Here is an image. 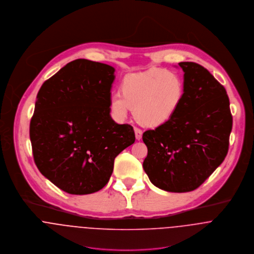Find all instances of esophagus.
I'll return each mask as SVG.
<instances>
[{"instance_id": "obj_1", "label": "esophagus", "mask_w": 254, "mask_h": 254, "mask_svg": "<svg viewBox=\"0 0 254 254\" xmlns=\"http://www.w3.org/2000/svg\"><path fill=\"white\" fill-rule=\"evenodd\" d=\"M134 132H135V138L136 140H140L142 138V130L137 128V127H134Z\"/></svg>"}]
</instances>
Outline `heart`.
<instances>
[{"mask_svg": "<svg viewBox=\"0 0 254 254\" xmlns=\"http://www.w3.org/2000/svg\"><path fill=\"white\" fill-rule=\"evenodd\" d=\"M122 95L114 94L110 109L119 120L134 109L137 122L149 127L168 123L178 111L185 97L182 77L173 71L154 69L126 76L121 85Z\"/></svg>", "mask_w": 254, "mask_h": 254, "instance_id": "b5f03b06", "label": "heart"}]
</instances>
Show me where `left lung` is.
<instances>
[{"mask_svg":"<svg viewBox=\"0 0 254 254\" xmlns=\"http://www.w3.org/2000/svg\"><path fill=\"white\" fill-rule=\"evenodd\" d=\"M185 97L168 123L146 130L143 169L158 188L174 193L197 189L225 159L233 118L225 87L195 62L178 63Z\"/></svg>","mask_w":254,"mask_h":254,"instance_id":"1","label":"left lung"}]
</instances>
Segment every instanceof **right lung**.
<instances>
[{
    "mask_svg": "<svg viewBox=\"0 0 254 254\" xmlns=\"http://www.w3.org/2000/svg\"><path fill=\"white\" fill-rule=\"evenodd\" d=\"M115 68L76 59L41 86L30 122L34 161L40 172L72 195L101 190L115 158L135 141L133 127L111 118Z\"/></svg>",
    "mask_w": 254,
    "mask_h": 254,
    "instance_id": "right-lung-1",
    "label": "right lung"
}]
</instances>
